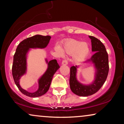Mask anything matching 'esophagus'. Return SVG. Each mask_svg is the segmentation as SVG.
<instances>
[{"instance_id": "esophagus-1", "label": "esophagus", "mask_w": 124, "mask_h": 124, "mask_svg": "<svg viewBox=\"0 0 124 124\" xmlns=\"http://www.w3.org/2000/svg\"><path fill=\"white\" fill-rule=\"evenodd\" d=\"M68 63V60L65 59V60H62V65H67Z\"/></svg>"}]
</instances>
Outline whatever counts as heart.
<instances>
[{
  "label": "heart",
  "mask_w": 124,
  "mask_h": 124,
  "mask_svg": "<svg viewBox=\"0 0 124 124\" xmlns=\"http://www.w3.org/2000/svg\"><path fill=\"white\" fill-rule=\"evenodd\" d=\"M55 50L59 54L62 52L68 55H73V59L76 62H82L89 55L90 48L87 43L76 39H68L64 42L62 46H57Z\"/></svg>",
  "instance_id": "obj_1"
}]
</instances>
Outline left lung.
Wrapping results in <instances>:
<instances>
[{"instance_id":"obj_1","label":"left lung","mask_w":124,"mask_h":124,"mask_svg":"<svg viewBox=\"0 0 124 124\" xmlns=\"http://www.w3.org/2000/svg\"><path fill=\"white\" fill-rule=\"evenodd\" d=\"M91 39L92 51L95 52L90 59L85 62H92L96 69L95 79L91 84L83 85L77 79V66H72L70 69L69 84L74 94L81 96H87L96 93L104 84L109 72L108 55L106 47L101 40L95 37L89 36Z\"/></svg>"}]
</instances>
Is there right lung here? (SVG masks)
Listing matches in <instances>:
<instances>
[{"instance_id":"1","label":"right lung","mask_w":124,"mask_h":124,"mask_svg":"<svg viewBox=\"0 0 124 124\" xmlns=\"http://www.w3.org/2000/svg\"><path fill=\"white\" fill-rule=\"evenodd\" d=\"M51 39L49 35L43 36L35 35L29 37L20 42L17 47L16 52L13 56L12 65V76L13 79L20 91L25 95L31 98L39 97L46 94L50 88L53 76L58 70L60 66L57 60L54 59L48 62L47 70L39 79L38 89L34 93H29L23 89L20 85V79L26 72V55L30 48H44L48 45Z\"/></svg>"}]
</instances>
